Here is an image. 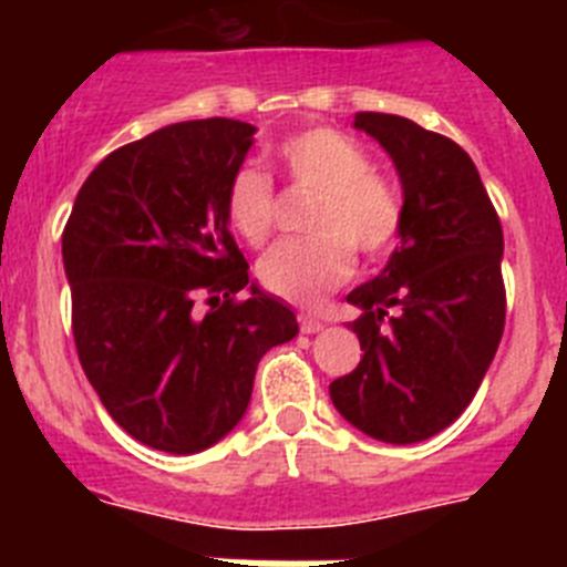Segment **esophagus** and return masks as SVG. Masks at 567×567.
<instances>
[{
	"label": "esophagus",
	"instance_id": "esophagus-1",
	"mask_svg": "<svg viewBox=\"0 0 567 567\" xmlns=\"http://www.w3.org/2000/svg\"><path fill=\"white\" fill-rule=\"evenodd\" d=\"M300 332H303V334L323 332V320H318V318H309V315H300Z\"/></svg>",
	"mask_w": 567,
	"mask_h": 567
}]
</instances>
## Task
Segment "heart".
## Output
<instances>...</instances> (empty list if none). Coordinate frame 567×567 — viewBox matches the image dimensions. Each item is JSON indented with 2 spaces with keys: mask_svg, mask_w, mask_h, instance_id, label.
<instances>
[{
  "mask_svg": "<svg viewBox=\"0 0 567 567\" xmlns=\"http://www.w3.org/2000/svg\"><path fill=\"white\" fill-rule=\"evenodd\" d=\"M275 155L295 187L318 193L307 215V229L315 235L269 249L258 260V280L278 298L318 307L354 272L352 246L374 260L398 244L403 198L389 178L374 173L369 153L332 127L287 135ZM224 209L229 227L247 244H267L278 218L272 178L252 164L238 167L227 184Z\"/></svg>",
  "mask_w": 567,
  "mask_h": 567,
  "instance_id": "obj_1",
  "label": "heart"
}]
</instances>
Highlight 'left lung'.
<instances>
[{"mask_svg":"<svg viewBox=\"0 0 567 567\" xmlns=\"http://www.w3.org/2000/svg\"><path fill=\"white\" fill-rule=\"evenodd\" d=\"M403 184L400 247L346 300L363 358L329 394L354 429L405 445L449 429L474 400L505 327L503 227L460 144L403 115L358 113Z\"/></svg>","mask_w":567,"mask_h":567,"instance_id":"obj_1","label":"left lung"}]
</instances>
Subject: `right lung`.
<instances>
[{
	"label": "right lung",
	"mask_w": 567,
	"mask_h": 567,
	"mask_svg": "<svg viewBox=\"0 0 567 567\" xmlns=\"http://www.w3.org/2000/svg\"><path fill=\"white\" fill-rule=\"evenodd\" d=\"M255 127L202 118L155 130L87 175L62 233L73 340L110 417L138 443L198 454L233 432L260 358L298 334L252 284L224 195ZM210 303L204 319L192 307Z\"/></svg>",
	"instance_id": "add662e5"
}]
</instances>
